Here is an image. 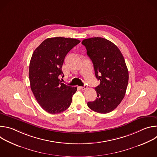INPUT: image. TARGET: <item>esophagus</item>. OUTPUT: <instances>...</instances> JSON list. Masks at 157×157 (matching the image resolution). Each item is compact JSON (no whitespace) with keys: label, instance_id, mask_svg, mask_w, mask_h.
Instances as JSON below:
<instances>
[{"label":"esophagus","instance_id":"obj_1","mask_svg":"<svg viewBox=\"0 0 157 157\" xmlns=\"http://www.w3.org/2000/svg\"><path fill=\"white\" fill-rule=\"evenodd\" d=\"M87 88V86H86V85H84V86H81V87H80V89H82V90H86V89Z\"/></svg>","mask_w":157,"mask_h":157}]
</instances>
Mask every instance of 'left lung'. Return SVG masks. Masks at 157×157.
Segmentation results:
<instances>
[{"instance_id": "left-lung-1", "label": "left lung", "mask_w": 157, "mask_h": 157, "mask_svg": "<svg viewBox=\"0 0 157 157\" xmlns=\"http://www.w3.org/2000/svg\"><path fill=\"white\" fill-rule=\"evenodd\" d=\"M82 44L92 60L96 78L100 80L95 87L97 98L88 102L87 106L96 113H109L119 105L125 94L128 71L125 59L116 44L105 38H87Z\"/></svg>"}]
</instances>
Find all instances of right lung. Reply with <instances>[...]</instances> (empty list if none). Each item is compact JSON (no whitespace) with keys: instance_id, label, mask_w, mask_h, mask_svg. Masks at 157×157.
I'll return each mask as SVG.
<instances>
[{"instance_id":"add662e5","label":"right lung","mask_w":157,"mask_h":157,"mask_svg":"<svg viewBox=\"0 0 157 157\" xmlns=\"http://www.w3.org/2000/svg\"><path fill=\"white\" fill-rule=\"evenodd\" d=\"M80 41L64 37L44 40L35 50L29 66L32 91L40 105L50 114H58L68 109L77 87L66 85L59 77L64 76V58Z\"/></svg>"}]
</instances>
